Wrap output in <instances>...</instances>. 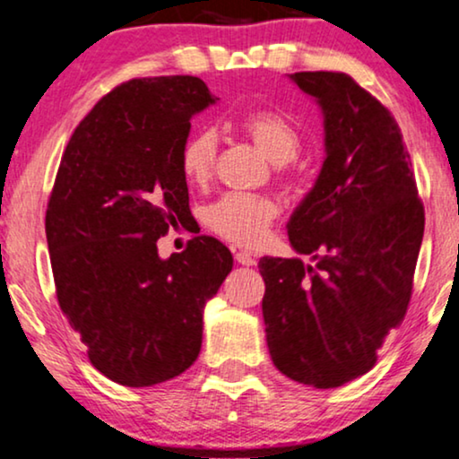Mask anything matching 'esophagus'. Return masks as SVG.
I'll return each mask as SVG.
<instances>
[{"mask_svg":"<svg viewBox=\"0 0 459 459\" xmlns=\"http://www.w3.org/2000/svg\"><path fill=\"white\" fill-rule=\"evenodd\" d=\"M235 260L239 262V264H243V266H254L255 264L254 255L249 254V252H243V249H241V252L235 254Z\"/></svg>","mask_w":459,"mask_h":459,"instance_id":"34e87169","label":"esophagus"}]
</instances>
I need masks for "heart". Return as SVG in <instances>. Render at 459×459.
I'll return each instance as SVG.
<instances>
[{"label":"heart","mask_w":459,"mask_h":459,"mask_svg":"<svg viewBox=\"0 0 459 459\" xmlns=\"http://www.w3.org/2000/svg\"><path fill=\"white\" fill-rule=\"evenodd\" d=\"M237 127L277 166L296 159L300 151V132L283 113L273 108H258L243 115ZM216 151L218 140L212 130H201L188 136L180 149L182 176L191 185H205L213 174ZM277 212V204L264 195L226 193L207 207L205 220L213 233L224 239L239 246H258L264 241Z\"/></svg>","instance_id":"heart-1"}]
</instances>
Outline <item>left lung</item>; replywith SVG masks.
<instances>
[{
	"mask_svg": "<svg viewBox=\"0 0 459 459\" xmlns=\"http://www.w3.org/2000/svg\"><path fill=\"white\" fill-rule=\"evenodd\" d=\"M293 83L319 102L321 174L287 224L313 255L260 260L262 315L281 374L335 388L368 374L405 319L424 237V205L393 113L346 73L302 71Z\"/></svg>",
	"mask_w": 459,
	"mask_h": 459,
	"instance_id": "left-lung-1",
	"label": "left lung"
}]
</instances>
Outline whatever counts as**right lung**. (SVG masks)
I'll return each instance as SVG.
<instances>
[{
	"label": "right lung",
	"instance_id": "obj_1",
	"mask_svg": "<svg viewBox=\"0 0 459 459\" xmlns=\"http://www.w3.org/2000/svg\"><path fill=\"white\" fill-rule=\"evenodd\" d=\"M199 77L121 83L75 127L46 210L58 307L108 380L143 388L195 363L204 307L233 268L229 247L193 237L161 260L157 239L186 224L180 149L216 102Z\"/></svg>",
	"mask_w": 459,
	"mask_h": 459
}]
</instances>
